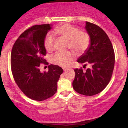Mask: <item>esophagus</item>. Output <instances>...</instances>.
<instances>
[{
	"label": "esophagus",
	"mask_w": 128,
	"mask_h": 128,
	"mask_svg": "<svg viewBox=\"0 0 128 128\" xmlns=\"http://www.w3.org/2000/svg\"><path fill=\"white\" fill-rule=\"evenodd\" d=\"M66 70H67V69H66V68H64V72H66Z\"/></svg>",
	"instance_id": "esophagus-1"
}]
</instances>
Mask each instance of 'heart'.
Here are the masks:
<instances>
[{"label": "heart", "instance_id": "heart-1", "mask_svg": "<svg viewBox=\"0 0 128 128\" xmlns=\"http://www.w3.org/2000/svg\"><path fill=\"white\" fill-rule=\"evenodd\" d=\"M55 34L68 40V48H72L77 54L84 53L90 44V37L88 32L80 31L77 27L70 24H64L55 28ZM44 48L48 52H52L54 48V38L51 34H47L44 40ZM74 58L71 51L57 52L52 57V64L66 68L70 65Z\"/></svg>", "mask_w": 128, "mask_h": 128}]
</instances>
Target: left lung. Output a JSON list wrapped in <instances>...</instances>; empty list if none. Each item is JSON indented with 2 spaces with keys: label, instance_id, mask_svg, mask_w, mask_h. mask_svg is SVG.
<instances>
[{
  "label": "left lung",
  "instance_id": "8db88e82",
  "mask_svg": "<svg viewBox=\"0 0 128 128\" xmlns=\"http://www.w3.org/2000/svg\"><path fill=\"white\" fill-rule=\"evenodd\" d=\"M86 29L90 35V46L78 62L89 64L90 68L86 71L82 67L74 69L73 87L78 93L91 96L102 92L110 82L114 69V52L108 36L100 27L86 22Z\"/></svg>",
  "mask_w": 128,
  "mask_h": 128
}]
</instances>
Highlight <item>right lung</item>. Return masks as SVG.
<instances>
[{
	"instance_id": "1",
	"label": "right lung",
	"mask_w": 128,
	"mask_h": 128,
	"mask_svg": "<svg viewBox=\"0 0 128 128\" xmlns=\"http://www.w3.org/2000/svg\"><path fill=\"white\" fill-rule=\"evenodd\" d=\"M51 24L34 25L25 30L13 46L11 70L16 84L25 96L32 100H45L57 90V81L64 70L58 65L48 66V71L41 73V64H48L44 56L46 50L44 38Z\"/></svg>"
}]
</instances>
